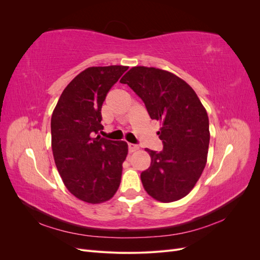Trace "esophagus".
Masks as SVG:
<instances>
[{
    "instance_id": "esophagus-1",
    "label": "esophagus",
    "mask_w": 260,
    "mask_h": 260,
    "mask_svg": "<svg viewBox=\"0 0 260 260\" xmlns=\"http://www.w3.org/2000/svg\"><path fill=\"white\" fill-rule=\"evenodd\" d=\"M128 149H129V153H133V152L138 151L139 145L138 144H133V143H129L128 144Z\"/></svg>"
}]
</instances>
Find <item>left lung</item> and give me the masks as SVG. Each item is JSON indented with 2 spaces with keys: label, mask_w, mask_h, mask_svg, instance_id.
<instances>
[{
  "label": "left lung",
  "mask_w": 260,
  "mask_h": 260,
  "mask_svg": "<svg viewBox=\"0 0 260 260\" xmlns=\"http://www.w3.org/2000/svg\"><path fill=\"white\" fill-rule=\"evenodd\" d=\"M120 82L143 101L152 119L161 122L157 135L162 151L145 149L152 158L151 166L141 174L145 191L164 203L184 198L207 160L210 135L206 109L190 85L166 70L132 67Z\"/></svg>",
  "instance_id": "obj_1"
}]
</instances>
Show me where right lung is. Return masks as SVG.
<instances>
[{
	"label": "right lung",
	"mask_w": 260,
	"mask_h": 260,
	"mask_svg": "<svg viewBox=\"0 0 260 260\" xmlns=\"http://www.w3.org/2000/svg\"><path fill=\"white\" fill-rule=\"evenodd\" d=\"M128 69L90 67L75 77L51 119L55 165L68 191L90 204L111 200L120 184L128 144L100 136L102 105L108 91Z\"/></svg>",
	"instance_id": "1"
}]
</instances>
